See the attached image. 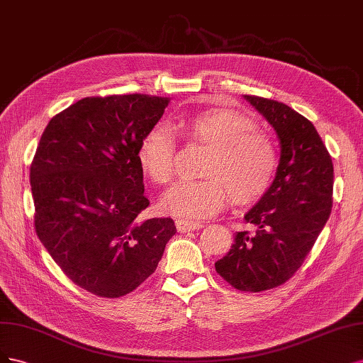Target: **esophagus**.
<instances>
[{
  "mask_svg": "<svg viewBox=\"0 0 363 363\" xmlns=\"http://www.w3.org/2000/svg\"><path fill=\"white\" fill-rule=\"evenodd\" d=\"M202 221H191V220H177L178 232H190L202 229Z\"/></svg>",
  "mask_w": 363,
  "mask_h": 363,
  "instance_id": "obj_1",
  "label": "esophagus"
}]
</instances>
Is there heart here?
I'll use <instances>...</instances> for the list:
<instances>
[{
	"mask_svg": "<svg viewBox=\"0 0 363 363\" xmlns=\"http://www.w3.org/2000/svg\"><path fill=\"white\" fill-rule=\"evenodd\" d=\"M174 131L186 143L211 146L201 181H182L161 197L166 214L201 220L211 217L229 199L237 205H253L272 189L279 167L272 137L256 130L255 121L232 108H206L181 114ZM138 166L158 185L169 184L177 172V140L162 125L143 134L137 149Z\"/></svg>",
	"mask_w": 363,
	"mask_h": 363,
	"instance_id": "b5f03b06",
	"label": "heart"
}]
</instances>
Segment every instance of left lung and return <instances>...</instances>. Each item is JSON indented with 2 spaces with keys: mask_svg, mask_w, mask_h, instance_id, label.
<instances>
[{
  "mask_svg": "<svg viewBox=\"0 0 363 363\" xmlns=\"http://www.w3.org/2000/svg\"><path fill=\"white\" fill-rule=\"evenodd\" d=\"M270 122L280 161L272 189L245 214L255 235L237 232L216 272L235 289L259 292L296 274L332 213L333 162L315 126L286 104L245 95Z\"/></svg>",
  "mask_w": 363,
  "mask_h": 363,
  "instance_id": "obj_1",
  "label": "left lung"
}]
</instances>
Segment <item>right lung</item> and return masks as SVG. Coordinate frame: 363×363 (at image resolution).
Wrapping results in <instances>:
<instances>
[{
	"label": "right lung",
	"instance_id": "obj_1",
	"mask_svg": "<svg viewBox=\"0 0 363 363\" xmlns=\"http://www.w3.org/2000/svg\"><path fill=\"white\" fill-rule=\"evenodd\" d=\"M170 98L89 96L55 114L30 169L34 229L75 285L104 298L130 294L157 270L177 226L142 221L149 206L137 149Z\"/></svg>",
	"mask_w": 363,
	"mask_h": 363
}]
</instances>
